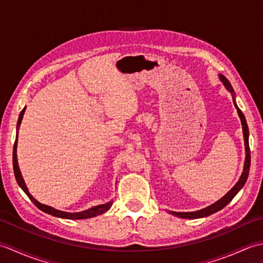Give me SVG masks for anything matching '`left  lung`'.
<instances>
[{"label":"left lung","instance_id":"left-lung-1","mask_svg":"<svg viewBox=\"0 0 263 263\" xmlns=\"http://www.w3.org/2000/svg\"><path fill=\"white\" fill-rule=\"evenodd\" d=\"M219 79L222 83H224V86L226 87L227 90L232 93L234 105H235L239 119H241L242 128H243V137H244V146H245L244 168H243V173H242L241 177H239L238 182L235 184V185H234V187L231 190L230 192H227L224 195V197H222L220 200H218L217 202L212 203L211 205L206 206V208L198 210V211H191V212L170 211V214L174 215L176 217H180V218H185V219H197V218H202V217L210 216L212 214H215V212L221 210L222 208H224V206H226L228 203L231 202L233 198L238 193L239 190L243 187V185L245 184V182H247L248 176H249V171H250V165H251V154H250V147H249V127H248V124H247V120H245V116L242 113V110L237 107L236 102H235V92H234V89L231 85V82L228 81L227 78L225 76H222V74H219Z\"/></svg>","mask_w":263,"mask_h":263}]
</instances>
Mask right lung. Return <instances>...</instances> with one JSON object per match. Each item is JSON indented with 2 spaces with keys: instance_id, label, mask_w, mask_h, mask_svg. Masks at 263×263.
<instances>
[{
  "instance_id": "1",
  "label": "right lung",
  "mask_w": 263,
  "mask_h": 263,
  "mask_svg": "<svg viewBox=\"0 0 263 263\" xmlns=\"http://www.w3.org/2000/svg\"><path fill=\"white\" fill-rule=\"evenodd\" d=\"M25 110H26V107L21 110L18 123H16V136H15V142L13 146V172H14V176H15L16 182H18L19 186L24 190V192L28 195V198L32 201L33 204H35L38 209H41L42 211L46 212V214H48V215H52V216L59 217V218H64V219H87V218L96 217V216L102 215V214H104V212L107 211L111 206V203H113L111 201H109V202H107V203L92 206V208H89L87 210H83L80 212H65V211L54 209V208H52V206L38 202V201L29 193V191H28V189L26 186L24 178H22L21 172H20L19 165H18V159H16V143H18V132H19V127L21 124L22 117H24V114H25Z\"/></svg>"
}]
</instances>
